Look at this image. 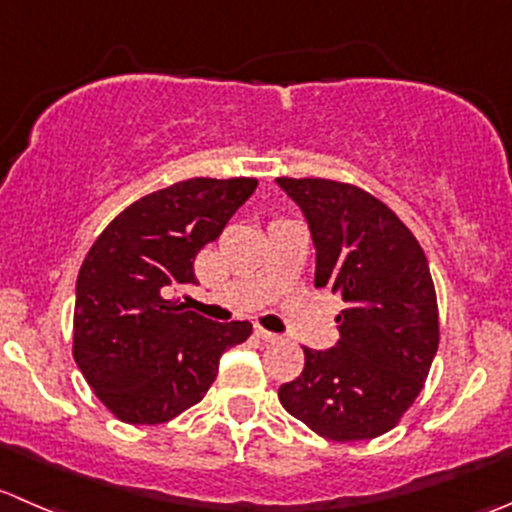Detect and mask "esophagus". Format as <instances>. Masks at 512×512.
Masks as SVG:
<instances>
[{
  "mask_svg": "<svg viewBox=\"0 0 512 512\" xmlns=\"http://www.w3.org/2000/svg\"><path fill=\"white\" fill-rule=\"evenodd\" d=\"M255 335L260 337V340H265V342H277V340H280V335H277V332L265 330V327H255Z\"/></svg>",
  "mask_w": 512,
  "mask_h": 512,
  "instance_id": "esophagus-1",
  "label": "esophagus"
}]
</instances>
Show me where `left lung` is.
Segmentation results:
<instances>
[{"label": "left lung", "mask_w": 512, "mask_h": 512, "mask_svg": "<svg viewBox=\"0 0 512 512\" xmlns=\"http://www.w3.org/2000/svg\"><path fill=\"white\" fill-rule=\"evenodd\" d=\"M315 245V287L345 310L330 350L305 347V367L280 385L282 408L337 443L395 428L438 352V300L428 257L400 217L360 187L277 177Z\"/></svg>", "instance_id": "left-lung-1"}]
</instances>
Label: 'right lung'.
<instances>
[{
  "mask_svg": "<svg viewBox=\"0 0 512 512\" xmlns=\"http://www.w3.org/2000/svg\"><path fill=\"white\" fill-rule=\"evenodd\" d=\"M255 187L252 177H195L152 192L119 212L84 257L74 360L124 423H167L200 403L222 352L250 337L247 320L212 322L167 297L177 285H197V252Z\"/></svg>",
  "mask_w": 512,
  "mask_h": 512,
  "instance_id": "right-lung-1",
  "label": "right lung"
}]
</instances>
